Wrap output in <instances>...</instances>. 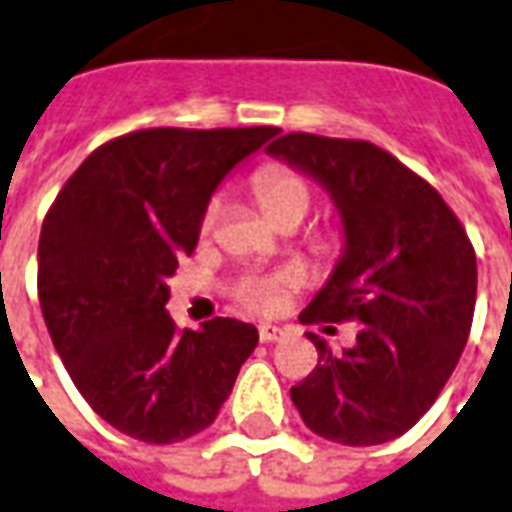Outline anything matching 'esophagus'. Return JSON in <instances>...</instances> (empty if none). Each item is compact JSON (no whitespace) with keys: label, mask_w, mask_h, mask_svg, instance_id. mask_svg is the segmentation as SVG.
I'll use <instances>...</instances> for the list:
<instances>
[{"label":"esophagus","mask_w":512,"mask_h":512,"mask_svg":"<svg viewBox=\"0 0 512 512\" xmlns=\"http://www.w3.org/2000/svg\"><path fill=\"white\" fill-rule=\"evenodd\" d=\"M285 339V328L277 325H260V342H280Z\"/></svg>","instance_id":"1"}]
</instances>
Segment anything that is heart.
<instances>
[{"label":"heart","instance_id":"b5f03b06","mask_svg":"<svg viewBox=\"0 0 512 512\" xmlns=\"http://www.w3.org/2000/svg\"><path fill=\"white\" fill-rule=\"evenodd\" d=\"M255 196L260 210L266 212L271 224L283 221L288 215L305 218V212L311 207V187L300 173L288 168L260 170L255 176ZM215 221H218V201H212L207 207L201 229L210 232L215 227ZM280 285H283V280H277V277H249V280H243L238 285V297L252 308H269L271 302L277 300Z\"/></svg>","mask_w":512,"mask_h":512}]
</instances>
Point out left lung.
Wrapping results in <instances>:
<instances>
[{"instance_id": "obj_1", "label": "left lung", "mask_w": 512, "mask_h": 512, "mask_svg": "<svg viewBox=\"0 0 512 512\" xmlns=\"http://www.w3.org/2000/svg\"><path fill=\"white\" fill-rule=\"evenodd\" d=\"M266 154L322 184L342 218V255L302 322L358 319L339 356L291 387L308 429L342 446L401 437L437 401L471 333L476 255L440 193L364 139L285 134Z\"/></svg>"}]
</instances>
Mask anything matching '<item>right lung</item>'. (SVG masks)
I'll return each instance as SVG.
<instances>
[{"label": "right lung", "mask_w": 512, "mask_h": 512, "mask_svg": "<svg viewBox=\"0 0 512 512\" xmlns=\"http://www.w3.org/2000/svg\"><path fill=\"white\" fill-rule=\"evenodd\" d=\"M280 128H148L100 145L64 184L38 241V300L75 387L109 426L179 443L218 417L257 328L176 330L168 280L193 255L218 184Z\"/></svg>", "instance_id": "obj_1"}]
</instances>
